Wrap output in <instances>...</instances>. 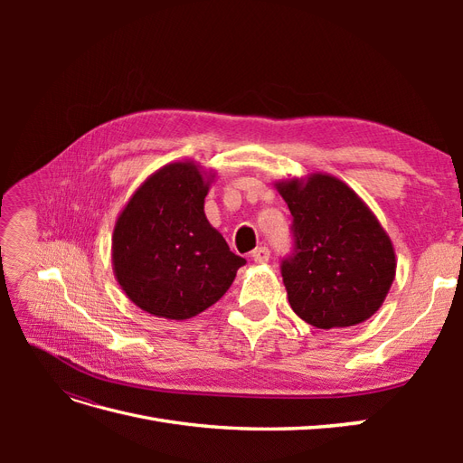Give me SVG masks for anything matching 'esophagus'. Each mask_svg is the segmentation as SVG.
Wrapping results in <instances>:
<instances>
[{
  "instance_id": "1",
  "label": "esophagus",
  "mask_w": 463,
  "mask_h": 463,
  "mask_svg": "<svg viewBox=\"0 0 463 463\" xmlns=\"http://www.w3.org/2000/svg\"><path fill=\"white\" fill-rule=\"evenodd\" d=\"M250 259H253L257 264H262L270 259V250L266 247H257L253 253H250Z\"/></svg>"
}]
</instances>
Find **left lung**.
I'll use <instances>...</instances> for the list:
<instances>
[{
	"mask_svg": "<svg viewBox=\"0 0 463 463\" xmlns=\"http://www.w3.org/2000/svg\"><path fill=\"white\" fill-rule=\"evenodd\" d=\"M274 185L293 216L296 250L282 262L293 313L322 330L371 318L396 278L394 245L373 210L330 174Z\"/></svg>",
	"mask_w": 463,
	"mask_h": 463,
	"instance_id": "1",
	"label": "left lung"
}]
</instances>
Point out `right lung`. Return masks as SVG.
<instances>
[{"instance_id":"obj_1","label":"right lung","mask_w":463,"mask_h":463,"mask_svg":"<svg viewBox=\"0 0 463 463\" xmlns=\"http://www.w3.org/2000/svg\"><path fill=\"white\" fill-rule=\"evenodd\" d=\"M214 179L216 172L193 160L170 162L121 208L111 266L138 309L170 320L197 317L230 289L245 264L206 220L204 197Z\"/></svg>"}]
</instances>
